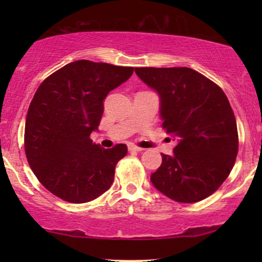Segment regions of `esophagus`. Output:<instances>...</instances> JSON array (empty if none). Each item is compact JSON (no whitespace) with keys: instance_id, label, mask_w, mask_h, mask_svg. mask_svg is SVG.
<instances>
[{"instance_id":"esophagus-1","label":"esophagus","mask_w":262,"mask_h":262,"mask_svg":"<svg viewBox=\"0 0 262 262\" xmlns=\"http://www.w3.org/2000/svg\"><path fill=\"white\" fill-rule=\"evenodd\" d=\"M128 150H130V151H143L144 149L139 148V146L135 144H128Z\"/></svg>"}]
</instances>
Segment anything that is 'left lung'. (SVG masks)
Listing matches in <instances>:
<instances>
[{
  "label": "left lung",
  "mask_w": 262,
  "mask_h": 262,
  "mask_svg": "<svg viewBox=\"0 0 262 262\" xmlns=\"http://www.w3.org/2000/svg\"><path fill=\"white\" fill-rule=\"evenodd\" d=\"M135 71L157 92L162 126L178 139L173 155L162 154V163L150 181L178 203L207 198L228 178L237 156V125L227 95L186 67Z\"/></svg>",
  "instance_id": "obj_1"
}]
</instances>
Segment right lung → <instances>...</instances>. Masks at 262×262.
<instances>
[{
	"instance_id": "1",
	"label": "right lung",
	"mask_w": 262,
	"mask_h": 262,
	"mask_svg": "<svg viewBox=\"0 0 262 262\" xmlns=\"http://www.w3.org/2000/svg\"><path fill=\"white\" fill-rule=\"evenodd\" d=\"M132 73V67L82 59L60 68L39 85L28 107L25 152L34 175L52 194L81 204L112 186L127 146L103 149L89 136L98 130L107 94Z\"/></svg>"
}]
</instances>
